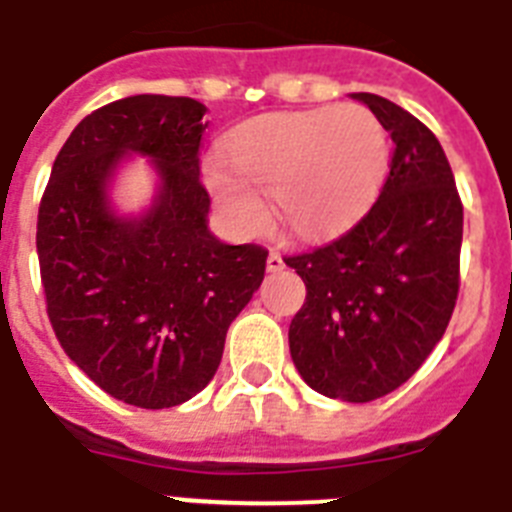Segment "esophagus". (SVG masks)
<instances>
[{
    "label": "esophagus",
    "instance_id": "obj_1",
    "mask_svg": "<svg viewBox=\"0 0 512 512\" xmlns=\"http://www.w3.org/2000/svg\"><path fill=\"white\" fill-rule=\"evenodd\" d=\"M268 273H278V270H284L286 263H284V257H281V252H276V249H270V255H268Z\"/></svg>",
    "mask_w": 512,
    "mask_h": 512
}]
</instances>
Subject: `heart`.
I'll return each mask as SVG.
<instances>
[{
  "instance_id": "heart-1",
  "label": "heart",
  "mask_w": 512,
  "mask_h": 512,
  "mask_svg": "<svg viewBox=\"0 0 512 512\" xmlns=\"http://www.w3.org/2000/svg\"><path fill=\"white\" fill-rule=\"evenodd\" d=\"M392 162L381 120L363 105L257 115L223 141L207 186L228 223L242 231L276 218L299 239L342 234L376 202Z\"/></svg>"
}]
</instances>
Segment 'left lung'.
Instances as JSON below:
<instances>
[{
  "label": "left lung",
  "instance_id": "obj_1",
  "mask_svg": "<svg viewBox=\"0 0 512 512\" xmlns=\"http://www.w3.org/2000/svg\"><path fill=\"white\" fill-rule=\"evenodd\" d=\"M394 141L373 207L334 242L284 257L305 281L289 352L315 392L371 402L413 376L447 331L460 289L463 202L442 144L376 94H352Z\"/></svg>",
  "mask_w": 512,
  "mask_h": 512
}]
</instances>
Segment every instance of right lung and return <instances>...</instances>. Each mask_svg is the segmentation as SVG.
I'll return each instance as SVG.
<instances>
[{
  "instance_id": "add662e5",
  "label": "right lung",
  "mask_w": 512,
  "mask_h": 512,
  "mask_svg": "<svg viewBox=\"0 0 512 512\" xmlns=\"http://www.w3.org/2000/svg\"><path fill=\"white\" fill-rule=\"evenodd\" d=\"M207 107L136 94L73 128L52 165L36 223L47 315L65 355L110 397L144 410L202 392L226 331L263 284L268 249L223 244L207 228L199 181ZM128 151L153 157L156 205L109 210L106 184Z\"/></svg>"
}]
</instances>
